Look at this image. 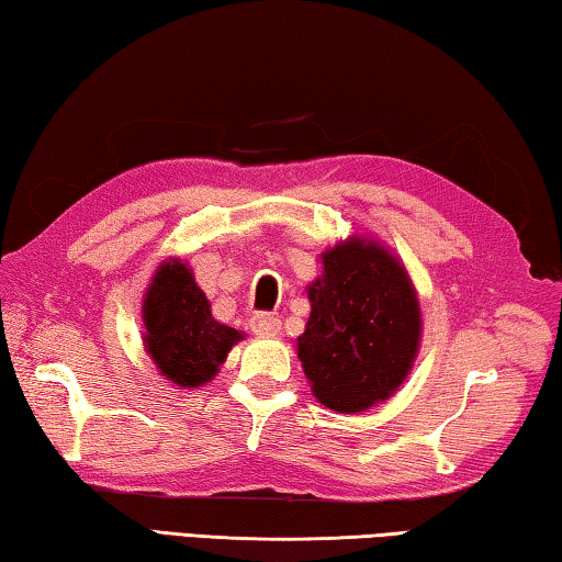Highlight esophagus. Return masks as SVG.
Returning a JSON list of instances; mask_svg holds the SVG:
<instances>
[{
	"mask_svg": "<svg viewBox=\"0 0 562 562\" xmlns=\"http://www.w3.org/2000/svg\"><path fill=\"white\" fill-rule=\"evenodd\" d=\"M251 330L261 338H273V336H279L281 321L271 316V313H256V316L251 318Z\"/></svg>",
	"mask_w": 562,
	"mask_h": 562,
	"instance_id": "obj_1",
	"label": "esophagus"
}]
</instances>
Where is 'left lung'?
<instances>
[{"instance_id": "left-lung-1", "label": "left lung", "mask_w": 562, "mask_h": 562, "mask_svg": "<svg viewBox=\"0 0 562 562\" xmlns=\"http://www.w3.org/2000/svg\"><path fill=\"white\" fill-rule=\"evenodd\" d=\"M306 286L311 316L296 340L311 392L333 412H366L407 380L422 342L417 289L392 249L350 234L321 251Z\"/></svg>"}]
</instances>
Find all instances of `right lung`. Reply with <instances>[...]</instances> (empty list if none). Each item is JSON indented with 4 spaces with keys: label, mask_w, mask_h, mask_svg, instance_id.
Segmentation results:
<instances>
[{
    "label": "right lung",
    "mask_w": 562,
    "mask_h": 562,
    "mask_svg": "<svg viewBox=\"0 0 562 562\" xmlns=\"http://www.w3.org/2000/svg\"><path fill=\"white\" fill-rule=\"evenodd\" d=\"M244 333L214 321L212 303L196 286L187 261L167 259L143 296V346L165 380L177 387H202Z\"/></svg>",
    "instance_id": "1"
}]
</instances>
